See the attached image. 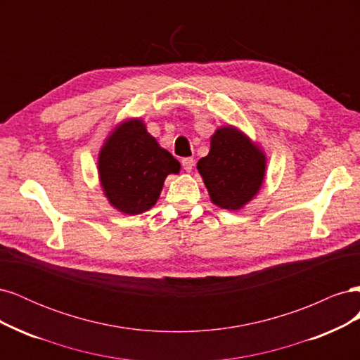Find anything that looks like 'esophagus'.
Masks as SVG:
<instances>
[{
  "mask_svg": "<svg viewBox=\"0 0 360 360\" xmlns=\"http://www.w3.org/2000/svg\"><path fill=\"white\" fill-rule=\"evenodd\" d=\"M181 165H183V169L186 172H191L192 168H193V159L192 158H183L181 159Z\"/></svg>",
  "mask_w": 360,
  "mask_h": 360,
  "instance_id": "1",
  "label": "esophagus"
}]
</instances>
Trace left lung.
<instances>
[{"label": "left lung", "mask_w": 360, "mask_h": 360, "mask_svg": "<svg viewBox=\"0 0 360 360\" xmlns=\"http://www.w3.org/2000/svg\"><path fill=\"white\" fill-rule=\"evenodd\" d=\"M266 167L264 151L234 126L216 130L209 155L197 165L212 202L225 210H240L255 198Z\"/></svg>", "instance_id": "8db88e82"}]
</instances>
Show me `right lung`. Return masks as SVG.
Wrapping results in <instances>:
<instances>
[{
  "instance_id": "add662e5",
  "label": "right lung",
  "mask_w": 360,
  "mask_h": 360,
  "mask_svg": "<svg viewBox=\"0 0 360 360\" xmlns=\"http://www.w3.org/2000/svg\"><path fill=\"white\" fill-rule=\"evenodd\" d=\"M101 186L110 204L126 214L150 210L180 162L162 148L141 118H127L105 139L97 160Z\"/></svg>"
}]
</instances>
